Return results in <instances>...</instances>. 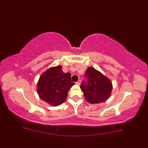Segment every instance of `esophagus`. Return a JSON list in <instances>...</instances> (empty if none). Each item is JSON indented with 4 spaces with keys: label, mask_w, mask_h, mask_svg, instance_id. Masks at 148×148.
Returning <instances> with one entry per match:
<instances>
[{
    "label": "esophagus",
    "mask_w": 148,
    "mask_h": 148,
    "mask_svg": "<svg viewBox=\"0 0 148 148\" xmlns=\"http://www.w3.org/2000/svg\"><path fill=\"white\" fill-rule=\"evenodd\" d=\"M76 84L78 85H80V84H81V80H78V81L76 83Z\"/></svg>",
    "instance_id": "34e87169"
}]
</instances>
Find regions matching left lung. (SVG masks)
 <instances>
[{
	"label": "left lung",
	"instance_id": "1",
	"mask_svg": "<svg viewBox=\"0 0 148 148\" xmlns=\"http://www.w3.org/2000/svg\"><path fill=\"white\" fill-rule=\"evenodd\" d=\"M85 77L88 78V84L83 82L80 86L85 99L90 104H95L104 102L109 99L113 88L109 78L92 66L88 67Z\"/></svg>",
	"mask_w": 148,
	"mask_h": 148
}]
</instances>
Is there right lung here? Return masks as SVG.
I'll list each match as a JSON object with an SVG mask.
<instances>
[{"mask_svg":"<svg viewBox=\"0 0 148 148\" xmlns=\"http://www.w3.org/2000/svg\"><path fill=\"white\" fill-rule=\"evenodd\" d=\"M74 84L71 82L70 73L63 72L62 66L57 65L50 67L41 75L36 90L40 99L56 107L65 102Z\"/></svg>","mask_w":148,"mask_h":148,"instance_id":"1","label":"right lung"}]
</instances>
